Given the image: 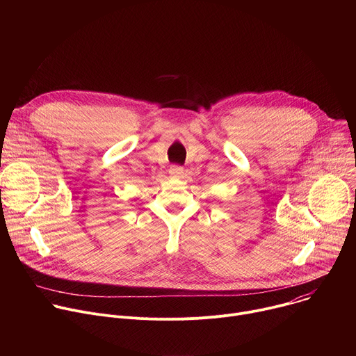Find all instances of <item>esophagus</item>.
Listing matches in <instances>:
<instances>
[{
    "mask_svg": "<svg viewBox=\"0 0 356 356\" xmlns=\"http://www.w3.org/2000/svg\"><path fill=\"white\" fill-rule=\"evenodd\" d=\"M169 173L173 176V177H179L183 175V168L181 166H172Z\"/></svg>",
    "mask_w": 356,
    "mask_h": 356,
    "instance_id": "esophagus-1",
    "label": "esophagus"
}]
</instances>
